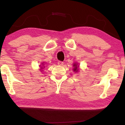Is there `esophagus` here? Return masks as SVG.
Masks as SVG:
<instances>
[{
  "instance_id": "esophagus-1",
  "label": "esophagus",
  "mask_w": 125,
  "mask_h": 125,
  "mask_svg": "<svg viewBox=\"0 0 125 125\" xmlns=\"http://www.w3.org/2000/svg\"><path fill=\"white\" fill-rule=\"evenodd\" d=\"M57 64H58V65H62L64 64V62H63L62 61H58Z\"/></svg>"
}]
</instances>
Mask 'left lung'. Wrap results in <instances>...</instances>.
Returning a JSON list of instances; mask_svg holds the SVG:
<instances>
[{
  "label": "left lung",
  "mask_w": 125,
  "mask_h": 125,
  "mask_svg": "<svg viewBox=\"0 0 125 125\" xmlns=\"http://www.w3.org/2000/svg\"><path fill=\"white\" fill-rule=\"evenodd\" d=\"M73 66H74V69H73V71L74 72H77L78 71V66H77V64H74L73 65Z\"/></svg>",
  "instance_id": "obj_1"
}]
</instances>
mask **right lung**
<instances>
[{
    "label": "right lung",
    "instance_id": "obj_1",
    "mask_svg": "<svg viewBox=\"0 0 125 125\" xmlns=\"http://www.w3.org/2000/svg\"><path fill=\"white\" fill-rule=\"evenodd\" d=\"M43 69V68H42V67H41V69Z\"/></svg>",
    "mask_w": 125,
    "mask_h": 125
}]
</instances>
